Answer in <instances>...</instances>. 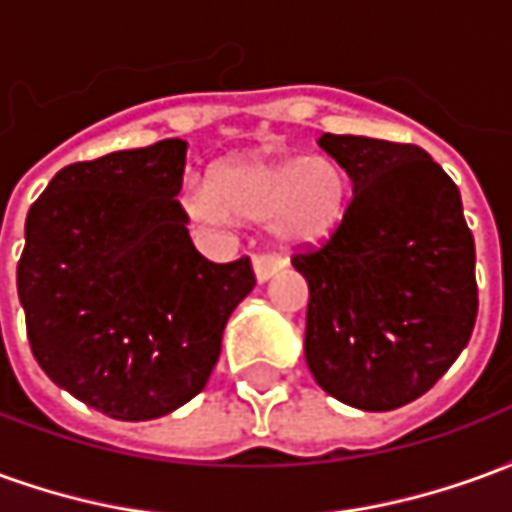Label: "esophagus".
Wrapping results in <instances>:
<instances>
[{"label": "esophagus", "instance_id": "34e87169", "mask_svg": "<svg viewBox=\"0 0 512 512\" xmlns=\"http://www.w3.org/2000/svg\"><path fill=\"white\" fill-rule=\"evenodd\" d=\"M285 268V260L274 252H263V255L255 257V274H257V282H266L271 279L277 271Z\"/></svg>", "mask_w": 512, "mask_h": 512}]
</instances>
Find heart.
<instances>
[{
	"instance_id": "b5f03b06",
	"label": "heart",
	"mask_w": 512,
	"mask_h": 512,
	"mask_svg": "<svg viewBox=\"0 0 512 512\" xmlns=\"http://www.w3.org/2000/svg\"><path fill=\"white\" fill-rule=\"evenodd\" d=\"M180 208L191 222L224 227L235 216L266 222L285 246H318L343 224L348 178L329 156L235 158L213 172V183L189 180Z\"/></svg>"
}]
</instances>
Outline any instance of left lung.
<instances>
[{"label":"left lung","instance_id":"obj_1","mask_svg":"<svg viewBox=\"0 0 512 512\" xmlns=\"http://www.w3.org/2000/svg\"><path fill=\"white\" fill-rule=\"evenodd\" d=\"M354 200L321 246L293 255L310 285L304 356L323 392L362 411L425 395L477 318L474 238L461 191L417 145L323 134Z\"/></svg>","mask_w":512,"mask_h":512}]
</instances>
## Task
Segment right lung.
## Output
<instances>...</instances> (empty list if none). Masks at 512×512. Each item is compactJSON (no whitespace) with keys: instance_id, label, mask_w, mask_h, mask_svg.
Here are the masks:
<instances>
[{"instance_id":"obj_1","label":"right lung","mask_w":512,"mask_h":512,"mask_svg":"<svg viewBox=\"0 0 512 512\" xmlns=\"http://www.w3.org/2000/svg\"><path fill=\"white\" fill-rule=\"evenodd\" d=\"M186 142L60 169L27 213L18 299L43 373L106 417H164L208 384L249 257L211 263L175 200Z\"/></svg>"}]
</instances>
